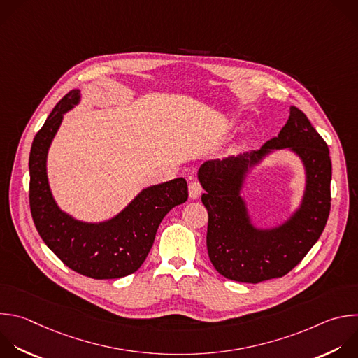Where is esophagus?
I'll return each mask as SVG.
<instances>
[{"instance_id": "obj_1", "label": "esophagus", "mask_w": 358, "mask_h": 358, "mask_svg": "<svg viewBox=\"0 0 358 358\" xmlns=\"http://www.w3.org/2000/svg\"><path fill=\"white\" fill-rule=\"evenodd\" d=\"M188 192H189V198L191 199H198L199 195L202 194V187L198 181H191L188 185Z\"/></svg>"}]
</instances>
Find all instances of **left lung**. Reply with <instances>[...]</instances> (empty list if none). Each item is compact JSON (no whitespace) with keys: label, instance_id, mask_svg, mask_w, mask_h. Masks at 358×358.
I'll list each match as a JSON object with an SVG mask.
<instances>
[{"label":"left lung","instance_id":"obj_1","mask_svg":"<svg viewBox=\"0 0 358 358\" xmlns=\"http://www.w3.org/2000/svg\"><path fill=\"white\" fill-rule=\"evenodd\" d=\"M291 148L303 160L307 188L300 209L285 223L263 231L250 222L240 191L245 174L273 150ZM208 210L206 248L215 270L233 281L257 284L288 274L320 237L330 212L329 148L295 106L278 136L260 150L205 162L198 171Z\"/></svg>","mask_w":358,"mask_h":358}]
</instances>
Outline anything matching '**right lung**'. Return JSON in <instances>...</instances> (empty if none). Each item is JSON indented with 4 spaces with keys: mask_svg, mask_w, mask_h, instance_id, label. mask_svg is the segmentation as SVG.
<instances>
[{
    "mask_svg": "<svg viewBox=\"0 0 358 358\" xmlns=\"http://www.w3.org/2000/svg\"><path fill=\"white\" fill-rule=\"evenodd\" d=\"M80 101V91L66 94L36 134L29 155V205L34 223L46 246L73 271L94 278H122L146 260L163 217L188 198L184 178L143 189L121 213L101 223H85L56 205L46 174L49 146L63 113Z\"/></svg>",
    "mask_w": 358,
    "mask_h": 358,
    "instance_id": "obj_1",
    "label": "right lung"
}]
</instances>
